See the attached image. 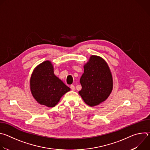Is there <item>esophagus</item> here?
I'll use <instances>...</instances> for the list:
<instances>
[{
  "label": "esophagus",
  "mask_w": 150,
  "mask_h": 150,
  "mask_svg": "<svg viewBox=\"0 0 150 150\" xmlns=\"http://www.w3.org/2000/svg\"><path fill=\"white\" fill-rule=\"evenodd\" d=\"M71 89L72 90H75V86H74V85H71Z\"/></svg>",
  "instance_id": "esophagus-1"
}]
</instances>
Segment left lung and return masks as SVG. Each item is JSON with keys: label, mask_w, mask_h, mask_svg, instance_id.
<instances>
[{"label": "left lung", "mask_w": 150, "mask_h": 150, "mask_svg": "<svg viewBox=\"0 0 150 150\" xmlns=\"http://www.w3.org/2000/svg\"><path fill=\"white\" fill-rule=\"evenodd\" d=\"M80 83L82 89L79 94L87 104L94 106L105 101L113 88L112 76L108 64L102 58L91 56L84 65Z\"/></svg>", "instance_id": "left-lung-1"}]
</instances>
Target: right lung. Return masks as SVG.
Masks as SVG:
<instances>
[{"instance_id": "add662e5", "label": "right lung", "mask_w": 150, "mask_h": 150, "mask_svg": "<svg viewBox=\"0 0 150 150\" xmlns=\"http://www.w3.org/2000/svg\"><path fill=\"white\" fill-rule=\"evenodd\" d=\"M31 91L38 103L47 107H54L70 88L56 76L49 61L39 65L34 71L30 80Z\"/></svg>"}]
</instances>
